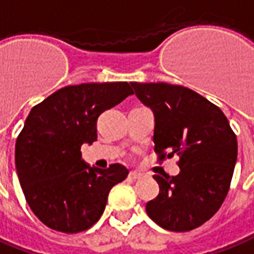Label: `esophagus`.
<instances>
[{
  "mask_svg": "<svg viewBox=\"0 0 254 254\" xmlns=\"http://www.w3.org/2000/svg\"><path fill=\"white\" fill-rule=\"evenodd\" d=\"M141 177H143V174L137 172V171H132V172L129 174V178H130V179H134V181H136V179H140Z\"/></svg>",
  "mask_w": 254,
  "mask_h": 254,
  "instance_id": "1",
  "label": "esophagus"
}]
</instances>
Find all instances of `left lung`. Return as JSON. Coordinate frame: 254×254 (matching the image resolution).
<instances>
[{"label": "left lung", "instance_id": "left-lung-1", "mask_svg": "<svg viewBox=\"0 0 254 254\" xmlns=\"http://www.w3.org/2000/svg\"><path fill=\"white\" fill-rule=\"evenodd\" d=\"M130 84L154 114L157 153L161 158L181 157L177 177H153L160 193L146 204V211L168 231L197 228L218 211L228 193L238 157L235 133L217 105L188 87Z\"/></svg>", "mask_w": 254, "mask_h": 254}]
</instances>
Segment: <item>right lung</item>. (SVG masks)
I'll return each mask as SVG.
<instances>
[{"label": "right lung", "instance_id": "right-lung-1", "mask_svg": "<svg viewBox=\"0 0 254 254\" xmlns=\"http://www.w3.org/2000/svg\"><path fill=\"white\" fill-rule=\"evenodd\" d=\"M133 91L127 82L66 86L33 107L15 146V165L26 201L43 224L75 234L104 213L111 188L129 171L101 170L82 160V144L97 140L100 114Z\"/></svg>", "mask_w": 254, "mask_h": 254}]
</instances>
